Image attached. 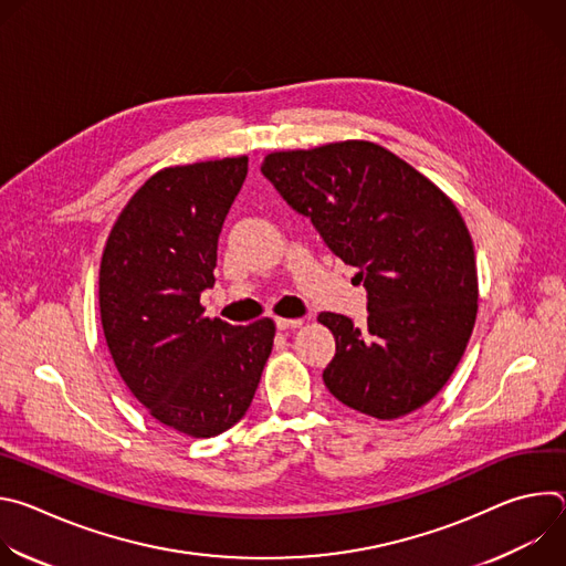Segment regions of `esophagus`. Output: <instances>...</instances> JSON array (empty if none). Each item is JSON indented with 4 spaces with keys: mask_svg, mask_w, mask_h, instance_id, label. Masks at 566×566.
Segmentation results:
<instances>
[{
    "mask_svg": "<svg viewBox=\"0 0 566 566\" xmlns=\"http://www.w3.org/2000/svg\"><path fill=\"white\" fill-rule=\"evenodd\" d=\"M275 325L280 332L297 329V327H302V319L300 317H275Z\"/></svg>",
    "mask_w": 566,
    "mask_h": 566,
    "instance_id": "1",
    "label": "esophagus"
}]
</instances>
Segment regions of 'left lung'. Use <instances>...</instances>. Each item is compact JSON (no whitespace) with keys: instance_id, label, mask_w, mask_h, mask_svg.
<instances>
[{"instance_id":"8db88e82","label":"left lung","mask_w":566,"mask_h":566,"mask_svg":"<svg viewBox=\"0 0 566 566\" xmlns=\"http://www.w3.org/2000/svg\"><path fill=\"white\" fill-rule=\"evenodd\" d=\"M262 172L367 289L365 327L317 315L336 338L322 374L329 391L380 421L423 408L457 369L479 306L472 239L454 201L371 140L271 151Z\"/></svg>"}]
</instances>
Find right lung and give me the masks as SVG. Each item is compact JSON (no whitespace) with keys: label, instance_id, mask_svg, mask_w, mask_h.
<instances>
[{"label":"right lung","instance_id":"add662e5","mask_svg":"<svg viewBox=\"0 0 566 566\" xmlns=\"http://www.w3.org/2000/svg\"><path fill=\"white\" fill-rule=\"evenodd\" d=\"M249 156L151 175L118 214L101 260V322L114 365L149 417L210 439L251 408L275 322L237 327L208 317L217 239Z\"/></svg>","mask_w":566,"mask_h":566}]
</instances>
